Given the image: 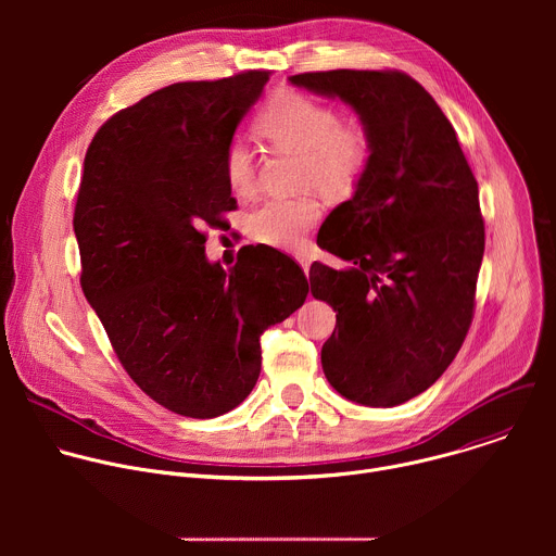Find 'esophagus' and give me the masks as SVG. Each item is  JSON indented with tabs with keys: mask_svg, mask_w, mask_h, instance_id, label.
Segmentation results:
<instances>
[{
	"mask_svg": "<svg viewBox=\"0 0 556 556\" xmlns=\"http://www.w3.org/2000/svg\"><path fill=\"white\" fill-rule=\"evenodd\" d=\"M296 262H299V266L303 268V273L307 275V273H309V266H312V257H309L307 253H299V255H296Z\"/></svg>",
	"mask_w": 556,
	"mask_h": 556,
	"instance_id": "34e87169",
	"label": "esophagus"
}]
</instances>
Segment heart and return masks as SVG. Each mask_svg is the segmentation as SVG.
Listing matches in <instances>:
<instances>
[{"label":"heart","instance_id":"obj_1","mask_svg":"<svg viewBox=\"0 0 556 556\" xmlns=\"http://www.w3.org/2000/svg\"><path fill=\"white\" fill-rule=\"evenodd\" d=\"M255 131L273 147L299 153L301 185L319 189L332 200L356 191L374 157V136L361 118H341L332 105L294 90L277 92L262 108ZM224 176L237 195L255 191L257 172L247 144L235 140L226 147ZM319 217L321 204L312 195L273 198L249 215L247 226L266 247L299 251Z\"/></svg>","mask_w":556,"mask_h":556}]
</instances>
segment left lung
I'll return each instance as SVG.
<instances>
[{
    "mask_svg": "<svg viewBox=\"0 0 556 556\" xmlns=\"http://www.w3.org/2000/svg\"><path fill=\"white\" fill-rule=\"evenodd\" d=\"M290 84L348 103L374 136L354 195L316 244L348 262H314V299L337 312L324 343L328 382L365 407H395L429 389L459 352L484 257L480 191L433 97L399 70H330Z\"/></svg>",
    "mask_w": 556,
    "mask_h": 556,
    "instance_id": "obj_1",
    "label": "left lung"
}]
</instances>
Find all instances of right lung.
I'll list each match as a JSON object with an SVG mask.
<instances>
[{"label": "right lung", "instance_id": "add662e5", "mask_svg": "<svg viewBox=\"0 0 556 556\" xmlns=\"http://www.w3.org/2000/svg\"><path fill=\"white\" fill-rule=\"evenodd\" d=\"M270 72L187 81L116 112L92 138L74 206L81 288L129 378L165 409L217 418L253 391L260 337L303 305L283 253L244 247L224 270L202 226L237 208L224 151Z\"/></svg>", "mask_w": 556, "mask_h": 556}]
</instances>
